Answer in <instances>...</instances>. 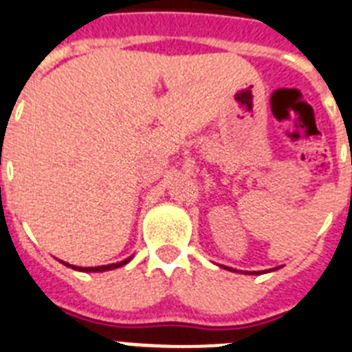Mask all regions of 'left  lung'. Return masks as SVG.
Returning a JSON list of instances; mask_svg holds the SVG:
<instances>
[{"instance_id": "1", "label": "left lung", "mask_w": 352, "mask_h": 352, "mask_svg": "<svg viewBox=\"0 0 352 352\" xmlns=\"http://www.w3.org/2000/svg\"><path fill=\"white\" fill-rule=\"evenodd\" d=\"M228 269V267H227ZM230 271H235V269H230Z\"/></svg>"}]
</instances>
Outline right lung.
<instances>
[{
	"label": "right lung",
	"instance_id": "add662e5",
	"mask_svg": "<svg viewBox=\"0 0 352 352\" xmlns=\"http://www.w3.org/2000/svg\"><path fill=\"white\" fill-rule=\"evenodd\" d=\"M131 258H127V261H122V262H117V264H109V265H99V267H78V265H70L72 269H76V271H87V273H102V271H111V269H117L120 267V265L127 264ZM69 265V264H65Z\"/></svg>",
	"mask_w": 352,
	"mask_h": 352
}]
</instances>
